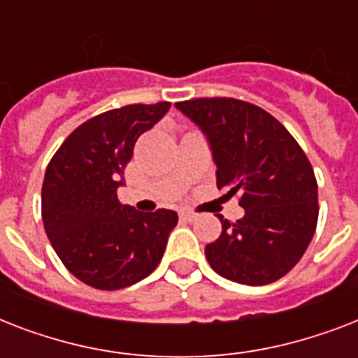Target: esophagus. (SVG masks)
<instances>
[{"mask_svg":"<svg viewBox=\"0 0 358 358\" xmlns=\"http://www.w3.org/2000/svg\"><path fill=\"white\" fill-rule=\"evenodd\" d=\"M180 219H184V221H195L196 213L189 212V210H182V212H180Z\"/></svg>","mask_w":358,"mask_h":358,"instance_id":"esophagus-1","label":"esophagus"}]
</instances>
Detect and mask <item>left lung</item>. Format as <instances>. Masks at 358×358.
Segmentation results:
<instances>
[{"instance_id":"obj_1","label":"left lung","mask_w":358,"mask_h":358,"mask_svg":"<svg viewBox=\"0 0 358 358\" xmlns=\"http://www.w3.org/2000/svg\"><path fill=\"white\" fill-rule=\"evenodd\" d=\"M176 108L208 135L217 189L238 196L245 215L221 219L223 230L204 252L221 277L249 286L292 271L317 224V182L308 157L273 115L236 98H193Z\"/></svg>"}]
</instances>
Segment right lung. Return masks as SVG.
I'll use <instances>...</instances> for the list:
<instances>
[{
    "instance_id": "obj_1",
    "label": "right lung",
    "mask_w": 358,
    "mask_h": 358,
    "mask_svg": "<svg viewBox=\"0 0 358 358\" xmlns=\"http://www.w3.org/2000/svg\"><path fill=\"white\" fill-rule=\"evenodd\" d=\"M171 102L129 103L80 124L63 141L42 182V221L50 243L76 278L120 289L148 277L178 223L173 210L141 213L117 196L135 141Z\"/></svg>"
}]
</instances>
